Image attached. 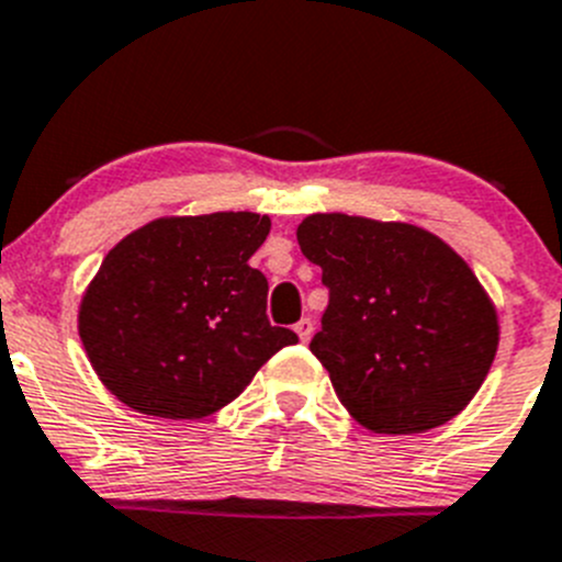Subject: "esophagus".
Returning a JSON list of instances; mask_svg holds the SVG:
<instances>
[{"mask_svg":"<svg viewBox=\"0 0 562 562\" xmlns=\"http://www.w3.org/2000/svg\"><path fill=\"white\" fill-rule=\"evenodd\" d=\"M293 329H296L299 340H311V335H313V322H311V318H302V322H299Z\"/></svg>","mask_w":562,"mask_h":562,"instance_id":"34e87169","label":"esophagus"}]
</instances>
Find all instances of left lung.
<instances>
[{
    "label": "left lung",
    "mask_w": 562,
    "mask_h": 562,
    "mask_svg": "<svg viewBox=\"0 0 562 562\" xmlns=\"http://www.w3.org/2000/svg\"><path fill=\"white\" fill-rule=\"evenodd\" d=\"M296 240L329 288L311 352L349 416L382 435L452 422L499 346L494 302L463 257L416 224L346 213H313Z\"/></svg>",
    "instance_id": "obj_1"
}]
</instances>
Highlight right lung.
I'll return each instance as SVG.
<instances>
[{"label":"right lung","mask_w":562,"mask_h":562,"mask_svg":"<svg viewBox=\"0 0 562 562\" xmlns=\"http://www.w3.org/2000/svg\"><path fill=\"white\" fill-rule=\"evenodd\" d=\"M269 229L246 210L166 216L104 255L77 327L115 400L144 416L204 418L296 344L293 329L271 327L269 282L249 266Z\"/></svg>","instance_id":"1"}]
</instances>
